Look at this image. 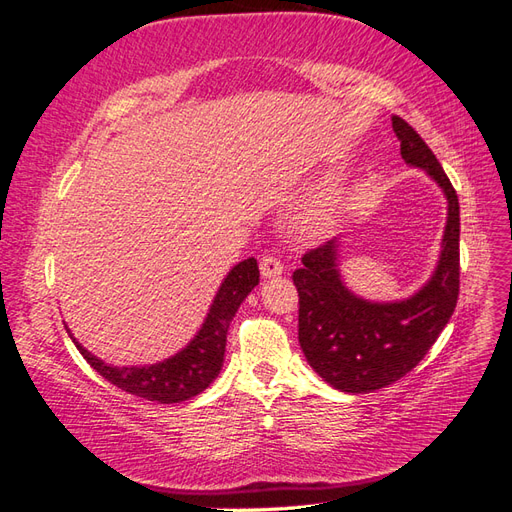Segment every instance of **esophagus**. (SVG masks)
Masks as SVG:
<instances>
[{"instance_id":"1","label":"esophagus","mask_w":512,"mask_h":512,"mask_svg":"<svg viewBox=\"0 0 512 512\" xmlns=\"http://www.w3.org/2000/svg\"><path fill=\"white\" fill-rule=\"evenodd\" d=\"M284 273V265L275 256H265L260 260V275L265 277V280H271V277H277Z\"/></svg>"}]
</instances>
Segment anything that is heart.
<instances>
[{
  "instance_id": "b5f03b06",
  "label": "heart",
  "mask_w": 512,
  "mask_h": 512,
  "mask_svg": "<svg viewBox=\"0 0 512 512\" xmlns=\"http://www.w3.org/2000/svg\"><path fill=\"white\" fill-rule=\"evenodd\" d=\"M335 192L333 190H324L320 192L312 203H309L301 218H299V226L305 232H318L322 228H327L331 218H333V211H335Z\"/></svg>"
}]
</instances>
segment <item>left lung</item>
Segmentation results:
<instances>
[{"instance_id":"8db88e82","label":"left lung","mask_w":512,"mask_h":512,"mask_svg":"<svg viewBox=\"0 0 512 512\" xmlns=\"http://www.w3.org/2000/svg\"><path fill=\"white\" fill-rule=\"evenodd\" d=\"M401 158L425 170L446 198L440 256L429 280L406 299L371 301L342 275V237L303 256L292 280L299 290V344L316 374L342 393H371L412 371L451 320L459 297V200L431 149L393 115Z\"/></svg>"}]
</instances>
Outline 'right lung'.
Wrapping results in <instances>:
<instances>
[{
	"instance_id": "obj_1",
	"label": "right lung",
	"mask_w": 512,
	"mask_h": 512,
	"mask_svg": "<svg viewBox=\"0 0 512 512\" xmlns=\"http://www.w3.org/2000/svg\"><path fill=\"white\" fill-rule=\"evenodd\" d=\"M256 258L241 260L222 280L196 335L179 352L151 365H111L91 354L66 327L74 346L98 374L117 389L158 404H181L203 393L224 365L226 335L239 305L258 286Z\"/></svg>"
}]
</instances>
